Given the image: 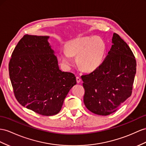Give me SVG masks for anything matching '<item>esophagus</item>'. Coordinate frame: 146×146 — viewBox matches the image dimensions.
<instances>
[{
	"label": "esophagus",
	"mask_w": 146,
	"mask_h": 146,
	"mask_svg": "<svg viewBox=\"0 0 146 146\" xmlns=\"http://www.w3.org/2000/svg\"><path fill=\"white\" fill-rule=\"evenodd\" d=\"M80 81H81V78L80 77V76H76V82L78 83H80Z\"/></svg>",
	"instance_id": "obj_1"
}]
</instances>
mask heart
I'll use <instances>...</instances> for the list:
<instances>
[{
    "label": "heart",
    "instance_id": "b5f03b06",
    "mask_svg": "<svg viewBox=\"0 0 146 146\" xmlns=\"http://www.w3.org/2000/svg\"><path fill=\"white\" fill-rule=\"evenodd\" d=\"M106 52V44L100 37H82L67 44L66 50L62 51V58L66 65L73 62L72 55L76 56L80 68L85 72L94 70L101 64Z\"/></svg>",
    "mask_w": 146,
    "mask_h": 146
}]
</instances>
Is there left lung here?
I'll return each instance as SVG.
<instances>
[{"label":"left lung","instance_id":"1","mask_svg":"<svg viewBox=\"0 0 146 146\" xmlns=\"http://www.w3.org/2000/svg\"><path fill=\"white\" fill-rule=\"evenodd\" d=\"M110 50L100 65L81 76L87 109L99 115L117 111L132 94L136 61L132 50L120 36L113 33Z\"/></svg>","mask_w":146,"mask_h":146}]
</instances>
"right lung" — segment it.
I'll return each instance as SVG.
<instances>
[{
  "instance_id": "add662e5",
  "label": "right lung",
  "mask_w": 146,
  "mask_h": 146,
  "mask_svg": "<svg viewBox=\"0 0 146 146\" xmlns=\"http://www.w3.org/2000/svg\"><path fill=\"white\" fill-rule=\"evenodd\" d=\"M48 37L23 36L9 63L11 83L18 102L44 116L57 114L70 89L76 84L73 73L59 69Z\"/></svg>"
}]
</instances>
